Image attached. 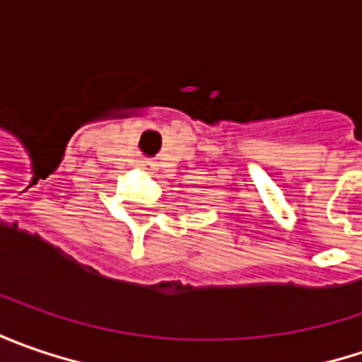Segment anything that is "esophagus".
<instances>
[{
    "mask_svg": "<svg viewBox=\"0 0 362 362\" xmlns=\"http://www.w3.org/2000/svg\"><path fill=\"white\" fill-rule=\"evenodd\" d=\"M148 165H151V163H146V160H145V163H143V167H148Z\"/></svg>",
    "mask_w": 362,
    "mask_h": 362,
    "instance_id": "obj_1",
    "label": "esophagus"
}]
</instances>
